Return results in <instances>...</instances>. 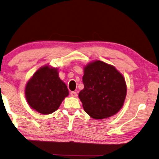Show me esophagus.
I'll return each mask as SVG.
<instances>
[{"label":"esophagus","mask_w":159,"mask_h":159,"mask_svg":"<svg viewBox=\"0 0 159 159\" xmlns=\"http://www.w3.org/2000/svg\"><path fill=\"white\" fill-rule=\"evenodd\" d=\"M70 96L72 97H74V98H76V97L77 96V93L75 92V91H71V92H70Z\"/></svg>","instance_id":"34e87169"}]
</instances>
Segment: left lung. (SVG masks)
Returning <instances> with one entry per match:
<instances>
[{"mask_svg": "<svg viewBox=\"0 0 159 159\" xmlns=\"http://www.w3.org/2000/svg\"><path fill=\"white\" fill-rule=\"evenodd\" d=\"M84 87L79 98L91 117L102 119L114 116L124 106L127 88L125 78L115 66L95 60L84 66Z\"/></svg>", "mask_w": 159, "mask_h": 159, "instance_id": "left-lung-1", "label": "left lung"}]
</instances>
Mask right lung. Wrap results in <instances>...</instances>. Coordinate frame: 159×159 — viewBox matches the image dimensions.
Wrapping results in <instances>:
<instances>
[{"label": "right lung", "instance_id": "obj_1", "mask_svg": "<svg viewBox=\"0 0 159 159\" xmlns=\"http://www.w3.org/2000/svg\"><path fill=\"white\" fill-rule=\"evenodd\" d=\"M57 68L49 64L42 66L27 82L25 96L33 110L43 115L54 112L69 91L66 84L58 76Z\"/></svg>", "mask_w": 159, "mask_h": 159}]
</instances>
